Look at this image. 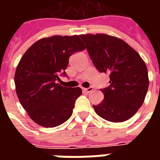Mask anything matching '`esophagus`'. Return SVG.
Segmentation results:
<instances>
[{"mask_svg": "<svg viewBox=\"0 0 160 160\" xmlns=\"http://www.w3.org/2000/svg\"><path fill=\"white\" fill-rule=\"evenodd\" d=\"M83 91L85 92H90L93 90V87H89V88H82Z\"/></svg>", "mask_w": 160, "mask_h": 160, "instance_id": "1", "label": "esophagus"}]
</instances>
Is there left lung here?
Segmentation results:
<instances>
[{"instance_id":"left-lung-1","label":"left lung","mask_w":160,"mask_h":160,"mask_svg":"<svg viewBox=\"0 0 160 160\" xmlns=\"http://www.w3.org/2000/svg\"><path fill=\"white\" fill-rule=\"evenodd\" d=\"M80 37L96 69L109 76V86L100 90L104 100L100 105H93L95 111L110 122L130 119L143 105L149 88L144 61L121 39L105 34H86Z\"/></svg>"}]
</instances>
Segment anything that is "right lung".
<instances>
[{"instance_id": "1", "label": "right lung", "mask_w": 160, "mask_h": 160, "mask_svg": "<svg viewBox=\"0 0 160 160\" xmlns=\"http://www.w3.org/2000/svg\"><path fill=\"white\" fill-rule=\"evenodd\" d=\"M79 36H54L39 40L25 52L16 70V95L34 122L50 128L65 123L73 113L80 87L60 85L59 75L73 53L85 50Z\"/></svg>"}]
</instances>
